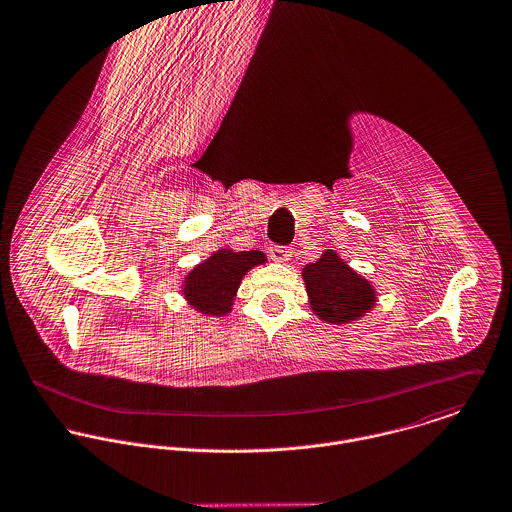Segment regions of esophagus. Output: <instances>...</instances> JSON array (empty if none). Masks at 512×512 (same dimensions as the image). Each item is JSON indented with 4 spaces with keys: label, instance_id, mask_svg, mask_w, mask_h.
<instances>
[{
    "label": "esophagus",
    "instance_id": "34e87169",
    "mask_svg": "<svg viewBox=\"0 0 512 512\" xmlns=\"http://www.w3.org/2000/svg\"><path fill=\"white\" fill-rule=\"evenodd\" d=\"M269 257L275 263H286L292 257V251L288 247H283V245H271L269 247Z\"/></svg>",
    "mask_w": 512,
    "mask_h": 512
}]
</instances>
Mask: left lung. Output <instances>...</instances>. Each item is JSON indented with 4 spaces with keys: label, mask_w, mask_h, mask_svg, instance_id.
<instances>
[{
    "label": "left lung",
    "mask_w": 512,
    "mask_h": 512,
    "mask_svg": "<svg viewBox=\"0 0 512 512\" xmlns=\"http://www.w3.org/2000/svg\"><path fill=\"white\" fill-rule=\"evenodd\" d=\"M310 308L328 324H349L363 318L377 302L375 288L355 273L332 249L302 269Z\"/></svg>",
    "instance_id": "8db88e82"
}]
</instances>
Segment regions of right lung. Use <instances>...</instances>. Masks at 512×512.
<instances>
[{
  "instance_id": "add662e5",
  "label": "right lung",
  "mask_w": 512,
  "mask_h": 512,
  "mask_svg": "<svg viewBox=\"0 0 512 512\" xmlns=\"http://www.w3.org/2000/svg\"><path fill=\"white\" fill-rule=\"evenodd\" d=\"M267 261L263 251L218 249L212 257L196 265L182 283V294L192 308L206 316L231 312L235 292L249 269Z\"/></svg>"
}]
</instances>
